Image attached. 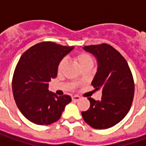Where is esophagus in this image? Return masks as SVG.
Listing matches in <instances>:
<instances>
[{"instance_id": "34e87169", "label": "esophagus", "mask_w": 146, "mask_h": 146, "mask_svg": "<svg viewBox=\"0 0 146 146\" xmlns=\"http://www.w3.org/2000/svg\"><path fill=\"white\" fill-rule=\"evenodd\" d=\"M80 99V97L78 96H74L72 97V100L74 101V102H78Z\"/></svg>"}]
</instances>
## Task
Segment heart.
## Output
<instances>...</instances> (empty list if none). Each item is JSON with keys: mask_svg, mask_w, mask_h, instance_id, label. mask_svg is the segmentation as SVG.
Listing matches in <instances>:
<instances>
[{"mask_svg": "<svg viewBox=\"0 0 146 146\" xmlns=\"http://www.w3.org/2000/svg\"><path fill=\"white\" fill-rule=\"evenodd\" d=\"M75 60L77 62V64L80 65V66L82 68V66H86L87 64H93V60L92 57H91V55L86 52H82L78 54L77 55L75 56ZM66 60L62 59L60 62L59 63L58 67H57V71L58 73L62 72V70H64V66H66Z\"/></svg>", "mask_w": 146, "mask_h": 146, "instance_id": "1", "label": "heart"}]
</instances>
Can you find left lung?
<instances>
[{"label":"left lung","mask_w":146,"mask_h":146,"mask_svg":"<svg viewBox=\"0 0 146 146\" xmlns=\"http://www.w3.org/2000/svg\"><path fill=\"white\" fill-rule=\"evenodd\" d=\"M83 49L97 60L92 85L96 90H102V97L101 101L88 98L90 108L82 111V118L95 129H108L121 121L129 111L134 96L133 78L127 60L111 45H90Z\"/></svg>","instance_id":"left-lung-1"}]
</instances>
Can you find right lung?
<instances>
[{
    "mask_svg": "<svg viewBox=\"0 0 146 146\" xmlns=\"http://www.w3.org/2000/svg\"><path fill=\"white\" fill-rule=\"evenodd\" d=\"M74 47L50 42L31 47L20 57L13 76V97L26 119L38 125H49L61 117L69 96H57L48 90V82L57 75V67Z\"/></svg>",
    "mask_w": 146,
    "mask_h": 146,
    "instance_id": "right-lung-1",
    "label": "right lung"
}]
</instances>
